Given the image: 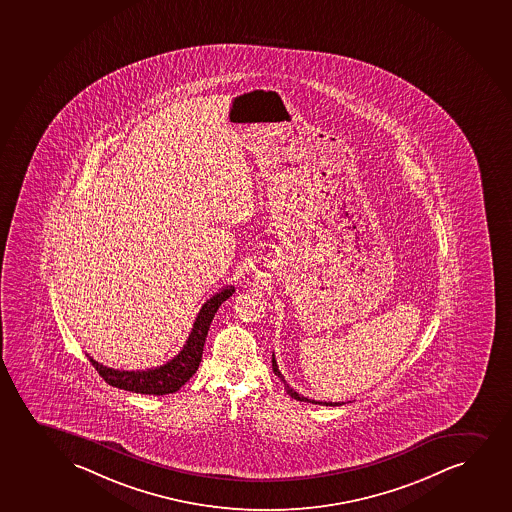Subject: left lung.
Listing matches in <instances>:
<instances>
[{
  "mask_svg": "<svg viewBox=\"0 0 512 512\" xmlns=\"http://www.w3.org/2000/svg\"><path fill=\"white\" fill-rule=\"evenodd\" d=\"M272 370H274V373H276L279 379L283 380L284 389H286V392H288L289 396L295 397L296 401H307V403L324 404V406H341V403H322V401H313V399H308V397L300 396L298 392L293 391V389L289 387L288 382L284 380L283 373L279 372V367H277V361L276 358H274V355H272Z\"/></svg>",
  "mask_w": 512,
  "mask_h": 512,
  "instance_id": "1",
  "label": "left lung"
}]
</instances>
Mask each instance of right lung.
Segmentation results:
<instances>
[{"label":"right lung","instance_id":"right-lung-1","mask_svg":"<svg viewBox=\"0 0 512 512\" xmlns=\"http://www.w3.org/2000/svg\"><path fill=\"white\" fill-rule=\"evenodd\" d=\"M233 293H235V286H229L205 301L197 319L193 322V329L188 336L187 343L173 360L166 361L161 367L127 372V370L104 367L87 355L89 361L109 385L123 389V391L149 394V396L173 394L180 389L181 385H185V382L190 380L193 373L197 372L200 361H202V353H204L205 337H207L217 308L221 307V303L228 300Z\"/></svg>","mask_w":512,"mask_h":512}]
</instances>
